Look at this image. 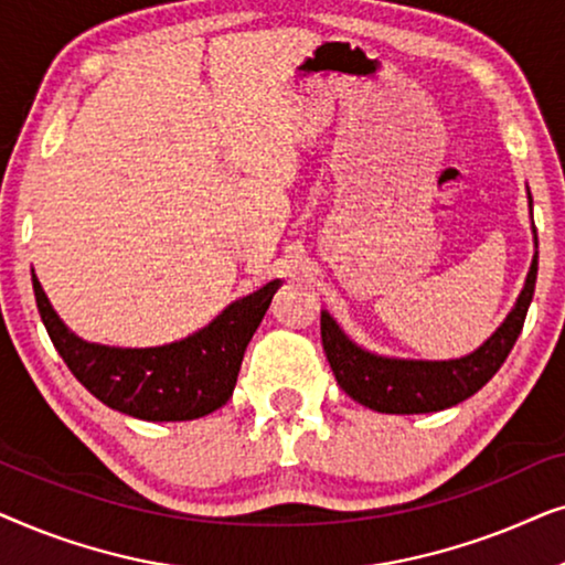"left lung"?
Segmentation results:
<instances>
[{"label": "left lung", "mask_w": 565, "mask_h": 565, "mask_svg": "<svg viewBox=\"0 0 565 565\" xmlns=\"http://www.w3.org/2000/svg\"><path fill=\"white\" fill-rule=\"evenodd\" d=\"M532 205V198H530ZM535 234V228H532ZM537 244V234H535ZM537 280V252L527 280L504 323L478 347L458 360H398L362 350L321 311V342L337 383L358 404L381 414H429L443 412L473 396L497 375L524 327Z\"/></svg>", "instance_id": "obj_1"}]
</instances>
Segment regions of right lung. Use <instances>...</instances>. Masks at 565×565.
I'll return each instance as SVG.
<instances>
[{
  "mask_svg": "<svg viewBox=\"0 0 565 565\" xmlns=\"http://www.w3.org/2000/svg\"><path fill=\"white\" fill-rule=\"evenodd\" d=\"M280 280L234 300L180 342L122 350L84 342L66 329L33 273L35 303L66 367L105 406L146 422H190L221 408L234 393L246 344L265 319Z\"/></svg>",
  "mask_w": 565,
  "mask_h": 565,
  "instance_id": "1",
  "label": "right lung"
}]
</instances>
